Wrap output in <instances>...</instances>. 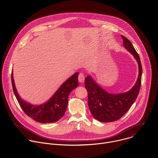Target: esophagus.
<instances>
[{
  "label": "esophagus",
  "mask_w": 158,
  "mask_h": 158,
  "mask_svg": "<svg viewBox=\"0 0 158 158\" xmlns=\"http://www.w3.org/2000/svg\"><path fill=\"white\" fill-rule=\"evenodd\" d=\"M84 79H85L84 74L82 73H79V74L78 76V80H79V81L80 82H83L84 81Z\"/></svg>",
  "instance_id": "obj_1"
}]
</instances>
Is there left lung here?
I'll use <instances>...</instances> for the list:
<instances>
[{
    "instance_id": "1",
    "label": "left lung",
    "mask_w": 158,
    "mask_h": 158,
    "mask_svg": "<svg viewBox=\"0 0 158 158\" xmlns=\"http://www.w3.org/2000/svg\"><path fill=\"white\" fill-rule=\"evenodd\" d=\"M121 37L124 46L133 55L139 64V76L133 87L126 93L112 94L98 85L91 76L85 79L89 108L94 118L102 123L113 122L122 118L136 101L141 84L143 69L139 54L131 41L123 35Z\"/></svg>"
}]
</instances>
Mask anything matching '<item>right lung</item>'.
I'll return each mask as SVG.
<instances>
[{
  "instance_id": "right-lung-1",
  "label": "right lung",
  "mask_w": 158,
  "mask_h": 158,
  "mask_svg": "<svg viewBox=\"0 0 158 158\" xmlns=\"http://www.w3.org/2000/svg\"><path fill=\"white\" fill-rule=\"evenodd\" d=\"M78 75V73L73 74L61 85L47 102L39 106L32 105L20 98L15 87L12 72L11 80L14 94L20 106L25 113L37 122L52 123L59 121L64 115L68 104L69 94L79 85Z\"/></svg>"
}]
</instances>
